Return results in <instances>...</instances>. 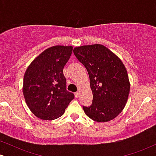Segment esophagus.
<instances>
[{"label": "esophagus", "mask_w": 156, "mask_h": 156, "mask_svg": "<svg viewBox=\"0 0 156 156\" xmlns=\"http://www.w3.org/2000/svg\"><path fill=\"white\" fill-rule=\"evenodd\" d=\"M75 96H76V98H78V97H79V92H75Z\"/></svg>", "instance_id": "esophagus-1"}]
</instances>
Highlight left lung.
I'll use <instances>...</instances> for the list:
<instances>
[{
    "instance_id": "8db88e82",
    "label": "left lung",
    "mask_w": 156,
    "mask_h": 156,
    "mask_svg": "<svg viewBox=\"0 0 156 156\" xmlns=\"http://www.w3.org/2000/svg\"><path fill=\"white\" fill-rule=\"evenodd\" d=\"M73 53L89 73L93 99L83 106L88 117L96 122H108L120 114L128 101L130 82L122 61L102 44L75 48Z\"/></svg>"
}]
</instances>
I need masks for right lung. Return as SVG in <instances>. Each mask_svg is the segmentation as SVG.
I'll use <instances>...</instances> for the list:
<instances>
[{
    "label": "right lung",
    "mask_w": 156,
    "mask_h": 156,
    "mask_svg": "<svg viewBox=\"0 0 156 156\" xmlns=\"http://www.w3.org/2000/svg\"><path fill=\"white\" fill-rule=\"evenodd\" d=\"M72 52V46L49 48L27 68L23 79V95L36 117L44 120L57 119L74 99L73 93L67 90L63 73Z\"/></svg>",
    "instance_id": "add662e5"
}]
</instances>
